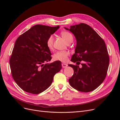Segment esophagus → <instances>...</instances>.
I'll list each match as a JSON object with an SVG mask.
<instances>
[{
  "mask_svg": "<svg viewBox=\"0 0 120 120\" xmlns=\"http://www.w3.org/2000/svg\"><path fill=\"white\" fill-rule=\"evenodd\" d=\"M62 67L63 68H66L67 66H68V64H64V63H63V64H62Z\"/></svg>",
  "mask_w": 120,
  "mask_h": 120,
  "instance_id": "1",
  "label": "esophagus"
}]
</instances>
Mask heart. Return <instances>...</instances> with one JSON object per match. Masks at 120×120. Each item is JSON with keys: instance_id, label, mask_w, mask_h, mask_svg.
<instances>
[{"instance_id": "1", "label": "heart", "mask_w": 120, "mask_h": 120, "mask_svg": "<svg viewBox=\"0 0 120 120\" xmlns=\"http://www.w3.org/2000/svg\"><path fill=\"white\" fill-rule=\"evenodd\" d=\"M61 36L64 41L68 43L70 41H72L73 37L70 32L67 31H63L61 32ZM53 37L50 35L46 41V45L48 49L52 50L53 48ZM70 55V52L68 51H60L56 52L53 55V60L55 61H60L61 62H66L68 60V56Z\"/></svg>"}]
</instances>
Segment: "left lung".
<instances>
[{
  "label": "left lung",
  "instance_id": "8db88e82",
  "mask_svg": "<svg viewBox=\"0 0 120 120\" xmlns=\"http://www.w3.org/2000/svg\"><path fill=\"white\" fill-rule=\"evenodd\" d=\"M73 34L77 41L71 61L79 65L68 64L74 74L68 79L70 85L79 91L90 92L96 89L106 78L109 65V56L105 42L88 24L81 23L64 27Z\"/></svg>",
  "mask_w": 120,
  "mask_h": 120
}]
</instances>
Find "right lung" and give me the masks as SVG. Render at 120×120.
<instances>
[{"label":"right lung","instance_id":"add662e5","mask_svg":"<svg viewBox=\"0 0 120 120\" xmlns=\"http://www.w3.org/2000/svg\"><path fill=\"white\" fill-rule=\"evenodd\" d=\"M59 27L37 24L17 38L9 64L14 81L24 91L33 94L45 91L61 69L60 61L45 64L52 59L47 39Z\"/></svg>","mask_w":120,"mask_h":120}]
</instances>
